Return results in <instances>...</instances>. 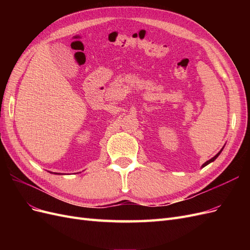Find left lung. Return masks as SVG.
I'll use <instances>...</instances> for the list:
<instances>
[{
	"label": "left lung",
	"instance_id": "left-lung-1",
	"mask_svg": "<svg viewBox=\"0 0 250 250\" xmlns=\"http://www.w3.org/2000/svg\"><path fill=\"white\" fill-rule=\"evenodd\" d=\"M221 151H222V149H221ZM221 151H220V152H218V153H217V154H216V155H215V156H214L213 158H210V160H209V161H208V162H206V163H204V164L202 165V168H203V167H206V166H207V165H208L209 163H211V162H214V161L216 160V158H217V157L219 156V154H220V153H221Z\"/></svg>",
	"mask_w": 250,
	"mask_h": 250
}]
</instances>
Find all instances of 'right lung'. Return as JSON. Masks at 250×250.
<instances>
[{
  "instance_id": "add662e5",
  "label": "right lung",
  "mask_w": 250,
  "mask_h": 250,
  "mask_svg": "<svg viewBox=\"0 0 250 250\" xmlns=\"http://www.w3.org/2000/svg\"><path fill=\"white\" fill-rule=\"evenodd\" d=\"M56 174H57V173H56Z\"/></svg>"
}]
</instances>
